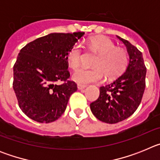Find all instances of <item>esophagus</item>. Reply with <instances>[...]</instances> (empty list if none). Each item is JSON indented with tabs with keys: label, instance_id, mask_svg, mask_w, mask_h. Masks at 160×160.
Wrapping results in <instances>:
<instances>
[{
	"label": "esophagus",
	"instance_id": "esophagus-1",
	"mask_svg": "<svg viewBox=\"0 0 160 160\" xmlns=\"http://www.w3.org/2000/svg\"><path fill=\"white\" fill-rule=\"evenodd\" d=\"M86 86L85 85H81V84H78V90H83V89L86 88Z\"/></svg>",
	"mask_w": 160,
	"mask_h": 160
}]
</instances>
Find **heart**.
<instances>
[{
  "mask_svg": "<svg viewBox=\"0 0 160 160\" xmlns=\"http://www.w3.org/2000/svg\"><path fill=\"white\" fill-rule=\"evenodd\" d=\"M89 46L99 56L94 63L96 68H80L73 73L72 78L80 84L100 82L106 75L112 79L119 76L128 66V54L122 49H117L115 44L107 38H92ZM82 46L75 44L67 53V61L72 69H77L82 62Z\"/></svg>",
  "mask_w": 160,
  "mask_h": 160,
  "instance_id": "b5f03b06",
  "label": "heart"
}]
</instances>
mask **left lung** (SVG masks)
Returning <instances> with one entry per match:
<instances>
[{
    "mask_svg": "<svg viewBox=\"0 0 160 160\" xmlns=\"http://www.w3.org/2000/svg\"><path fill=\"white\" fill-rule=\"evenodd\" d=\"M127 47L129 61L125 72L110 84L99 88V97L90 103V110L98 120L117 123L134 114L145 90L147 69L142 54L128 41L117 36Z\"/></svg>",
    "mask_w": 160,
    "mask_h": 160,
    "instance_id": "left-lung-1",
    "label": "left lung"
}]
</instances>
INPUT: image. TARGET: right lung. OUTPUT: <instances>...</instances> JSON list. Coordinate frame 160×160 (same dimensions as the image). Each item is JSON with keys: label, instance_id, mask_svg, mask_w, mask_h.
Segmentation results:
<instances>
[{"label": "right lung", "instance_id": "1", "mask_svg": "<svg viewBox=\"0 0 160 160\" xmlns=\"http://www.w3.org/2000/svg\"><path fill=\"white\" fill-rule=\"evenodd\" d=\"M85 34L53 32L28 43L13 66V87L23 113L38 122H52L65 112L70 95L77 90L68 81L67 53ZM64 81L62 84H58Z\"/></svg>", "mask_w": 160, "mask_h": 160}]
</instances>
